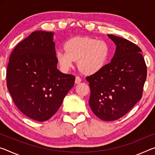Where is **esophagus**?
Listing matches in <instances>:
<instances>
[{"label": "esophagus", "mask_w": 155, "mask_h": 155, "mask_svg": "<svg viewBox=\"0 0 155 155\" xmlns=\"http://www.w3.org/2000/svg\"><path fill=\"white\" fill-rule=\"evenodd\" d=\"M81 82V78L79 77H76V78H75V83L76 84H78V83H79Z\"/></svg>", "instance_id": "1"}]
</instances>
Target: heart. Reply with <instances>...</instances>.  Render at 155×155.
<instances>
[{
  "instance_id": "heart-1",
  "label": "heart",
  "mask_w": 155,
  "mask_h": 155,
  "mask_svg": "<svg viewBox=\"0 0 155 155\" xmlns=\"http://www.w3.org/2000/svg\"><path fill=\"white\" fill-rule=\"evenodd\" d=\"M64 50L56 51V56L61 70L67 72L77 61L79 70L85 74L101 70L110 55L108 44L103 40L88 37H74L64 44Z\"/></svg>"
}]
</instances>
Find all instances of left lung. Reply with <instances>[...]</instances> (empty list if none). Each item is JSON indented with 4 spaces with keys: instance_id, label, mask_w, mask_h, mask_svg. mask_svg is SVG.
<instances>
[{
    "instance_id": "1",
    "label": "left lung",
    "mask_w": 155,
    "mask_h": 155,
    "mask_svg": "<svg viewBox=\"0 0 155 155\" xmlns=\"http://www.w3.org/2000/svg\"><path fill=\"white\" fill-rule=\"evenodd\" d=\"M117 45L111 62L88 76L91 110L99 119L111 121L124 117L141 99L147 67L136 44L108 34Z\"/></svg>"
}]
</instances>
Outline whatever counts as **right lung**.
<instances>
[{
    "instance_id": "obj_1",
    "label": "right lung",
    "mask_w": 155,
    "mask_h": 155,
    "mask_svg": "<svg viewBox=\"0 0 155 155\" xmlns=\"http://www.w3.org/2000/svg\"><path fill=\"white\" fill-rule=\"evenodd\" d=\"M53 33L36 31L16 46L7 68V87L20 111L45 121L59 109L75 77L56 68Z\"/></svg>"
}]
</instances>
